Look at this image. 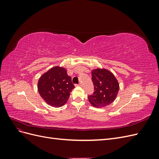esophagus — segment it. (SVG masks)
Returning a JSON list of instances; mask_svg holds the SVG:
<instances>
[{"mask_svg":"<svg viewBox=\"0 0 159 159\" xmlns=\"http://www.w3.org/2000/svg\"><path fill=\"white\" fill-rule=\"evenodd\" d=\"M75 85L76 87H77V86H81V84H75Z\"/></svg>","mask_w":159,"mask_h":159,"instance_id":"obj_1","label":"esophagus"}]
</instances>
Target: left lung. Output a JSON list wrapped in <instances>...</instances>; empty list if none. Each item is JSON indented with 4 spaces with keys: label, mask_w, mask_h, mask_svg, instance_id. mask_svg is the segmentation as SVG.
<instances>
[{
    "label": "left lung",
    "mask_w": 159,
    "mask_h": 159,
    "mask_svg": "<svg viewBox=\"0 0 159 159\" xmlns=\"http://www.w3.org/2000/svg\"><path fill=\"white\" fill-rule=\"evenodd\" d=\"M91 75L94 92L88 96L91 105L98 108L112 103L119 89V82L113 74L106 69L97 68L91 71Z\"/></svg>",
    "instance_id": "1"
}]
</instances>
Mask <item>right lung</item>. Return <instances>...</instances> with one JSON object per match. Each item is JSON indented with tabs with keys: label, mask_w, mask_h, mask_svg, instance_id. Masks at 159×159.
<instances>
[{
	"label": "right lung",
	"mask_w": 159,
	"mask_h": 159,
	"mask_svg": "<svg viewBox=\"0 0 159 159\" xmlns=\"http://www.w3.org/2000/svg\"><path fill=\"white\" fill-rule=\"evenodd\" d=\"M74 88L67 70L60 66H54L47 71L38 82V90L42 98L54 107L63 106Z\"/></svg>",
	"instance_id": "add662e5"
}]
</instances>
